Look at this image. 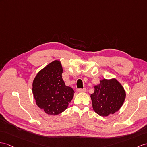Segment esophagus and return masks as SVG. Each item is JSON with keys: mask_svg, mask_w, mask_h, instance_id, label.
<instances>
[{"mask_svg": "<svg viewBox=\"0 0 147 147\" xmlns=\"http://www.w3.org/2000/svg\"><path fill=\"white\" fill-rule=\"evenodd\" d=\"M78 92H85L86 91V88H80V89H78L77 90Z\"/></svg>", "mask_w": 147, "mask_h": 147, "instance_id": "34e87169", "label": "esophagus"}]
</instances>
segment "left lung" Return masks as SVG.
<instances>
[{
	"label": "left lung",
	"instance_id": "obj_1",
	"mask_svg": "<svg viewBox=\"0 0 147 147\" xmlns=\"http://www.w3.org/2000/svg\"><path fill=\"white\" fill-rule=\"evenodd\" d=\"M94 93L91 94L92 107L95 112L102 117L115 113L122 106L126 97L123 86L115 78H104L94 86Z\"/></svg>",
	"mask_w": 147,
	"mask_h": 147
}]
</instances>
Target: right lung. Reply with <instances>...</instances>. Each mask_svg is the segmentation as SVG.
I'll return each mask as SVG.
<instances>
[{
	"label": "right lung",
	"mask_w": 147,
	"mask_h": 147,
	"mask_svg": "<svg viewBox=\"0 0 147 147\" xmlns=\"http://www.w3.org/2000/svg\"><path fill=\"white\" fill-rule=\"evenodd\" d=\"M63 69L54 60L39 71L32 84V93L37 105L48 115H57L67 109L74 91L62 79Z\"/></svg>",
	"instance_id": "add662e5"
}]
</instances>
